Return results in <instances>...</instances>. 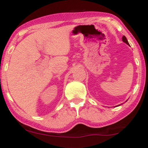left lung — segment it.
Listing matches in <instances>:
<instances>
[{
  "mask_svg": "<svg viewBox=\"0 0 148 148\" xmlns=\"http://www.w3.org/2000/svg\"><path fill=\"white\" fill-rule=\"evenodd\" d=\"M122 40H123V42L126 43V44L129 45V43H128V40H127V39H126V37H125V36H123V37H122Z\"/></svg>",
  "mask_w": 148,
  "mask_h": 148,
  "instance_id": "obj_1",
  "label": "left lung"
}]
</instances>
